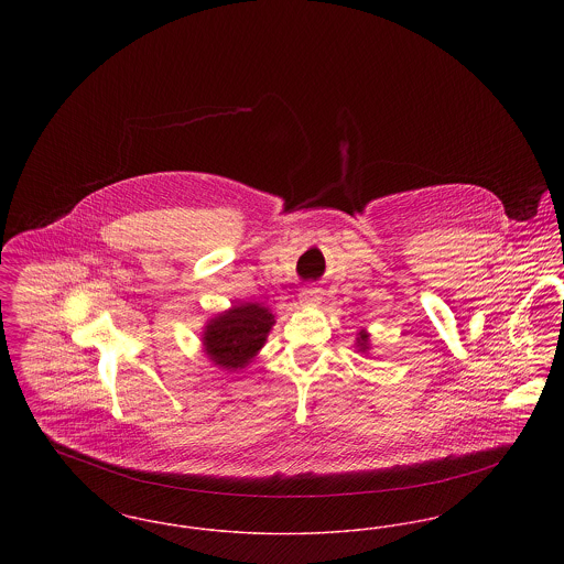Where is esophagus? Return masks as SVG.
<instances>
[{
    "instance_id": "obj_1",
    "label": "esophagus",
    "mask_w": 564,
    "mask_h": 564,
    "mask_svg": "<svg viewBox=\"0 0 564 564\" xmlns=\"http://www.w3.org/2000/svg\"><path fill=\"white\" fill-rule=\"evenodd\" d=\"M322 302V290L319 288H304L300 292V304L304 306H317Z\"/></svg>"
}]
</instances>
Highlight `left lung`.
I'll list each match as a JSON object with an SVG mask.
<instances>
[{
	"instance_id": "obj_1",
	"label": "left lung",
	"mask_w": 564,
	"mask_h": 564,
	"mask_svg": "<svg viewBox=\"0 0 564 564\" xmlns=\"http://www.w3.org/2000/svg\"><path fill=\"white\" fill-rule=\"evenodd\" d=\"M357 347L361 352H366V350L370 349V343H368V334L366 332H359V336H357Z\"/></svg>"
}]
</instances>
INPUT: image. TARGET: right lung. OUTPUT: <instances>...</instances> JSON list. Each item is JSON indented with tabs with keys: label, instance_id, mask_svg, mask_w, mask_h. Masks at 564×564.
<instances>
[{
	"label": "right lung",
	"instance_id": "obj_1",
	"mask_svg": "<svg viewBox=\"0 0 564 564\" xmlns=\"http://www.w3.org/2000/svg\"><path fill=\"white\" fill-rule=\"evenodd\" d=\"M274 315L258 302H242L215 315L203 332L207 357L221 370L237 372L245 368L267 343Z\"/></svg>",
	"mask_w": 564,
	"mask_h": 564
}]
</instances>
